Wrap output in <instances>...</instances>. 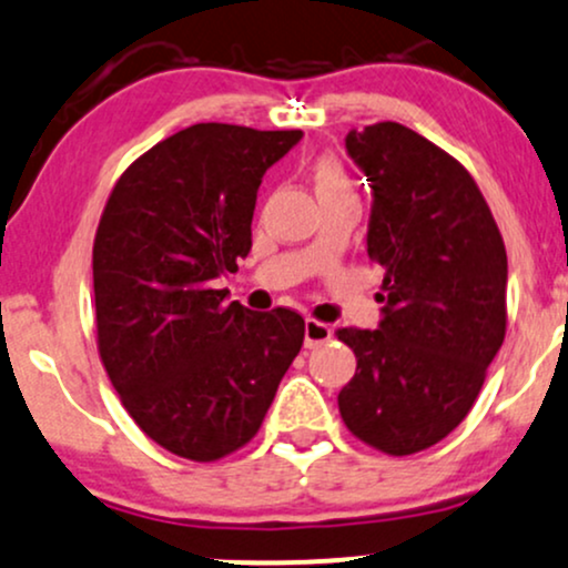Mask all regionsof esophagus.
I'll return each instance as SVG.
<instances>
[{
	"label": "esophagus",
	"mask_w": 568,
	"mask_h": 568,
	"mask_svg": "<svg viewBox=\"0 0 568 568\" xmlns=\"http://www.w3.org/2000/svg\"><path fill=\"white\" fill-rule=\"evenodd\" d=\"M332 337V326L324 322H316V318H308L305 322V348H316V345L326 343Z\"/></svg>",
	"instance_id": "esophagus-1"
}]
</instances>
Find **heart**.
Masks as SVG:
<instances>
[{"mask_svg":"<svg viewBox=\"0 0 568 568\" xmlns=\"http://www.w3.org/2000/svg\"><path fill=\"white\" fill-rule=\"evenodd\" d=\"M311 180H313V189L318 193V199L351 196L353 193V180H351L348 166H345L343 159L335 156V153H322V156L313 159Z\"/></svg>","mask_w":568,"mask_h":568,"instance_id":"1","label":"heart"}]
</instances>
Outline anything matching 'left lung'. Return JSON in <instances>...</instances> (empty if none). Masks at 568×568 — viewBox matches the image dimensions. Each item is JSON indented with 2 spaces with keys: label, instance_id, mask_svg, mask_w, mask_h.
<instances>
[{
  "label": "left lung",
  "instance_id": "left-lung-1",
  "mask_svg": "<svg viewBox=\"0 0 568 568\" xmlns=\"http://www.w3.org/2000/svg\"><path fill=\"white\" fill-rule=\"evenodd\" d=\"M372 183L366 255L385 268L379 329H337L356 353L339 417L390 457L468 417L508 329V255L481 189L452 153L398 122L348 132Z\"/></svg>",
  "mask_w": 568,
  "mask_h": 568
}]
</instances>
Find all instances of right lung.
Wrapping results in <instances>:
<instances>
[{
  "mask_svg": "<svg viewBox=\"0 0 568 568\" xmlns=\"http://www.w3.org/2000/svg\"><path fill=\"white\" fill-rule=\"evenodd\" d=\"M300 138L191 124L126 166L100 215V362L138 428L191 463H215L257 436L303 348L297 311L252 313L217 290L252 246L260 180Z\"/></svg>",
  "mask_w": 568,
  "mask_h": 568,
  "instance_id": "right-lung-1",
  "label": "right lung"
}]
</instances>
